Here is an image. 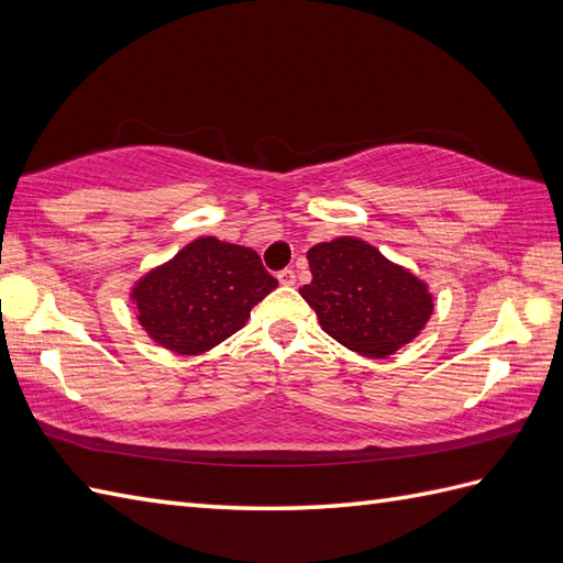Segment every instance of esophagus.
Listing matches in <instances>:
<instances>
[{"label": "esophagus", "mask_w": 563, "mask_h": 563, "mask_svg": "<svg viewBox=\"0 0 563 563\" xmlns=\"http://www.w3.org/2000/svg\"><path fill=\"white\" fill-rule=\"evenodd\" d=\"M277 279H279V284H284V286H294V284H296V272H294L291 267H286V269H282V272L277 274Z\"/></svg>", "instance_id": "1"}]
</instances>
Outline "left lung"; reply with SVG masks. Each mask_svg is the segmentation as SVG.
<instances>
[{"mask_svg": "<svg viewBox=\"0 0 563 563\" xmlns=\"http://www.w3.org/2000/svg\"><path fill=\"white\" fill-rule=\"evenodd\" d=\"M308 263L312 282L300 296L324 332L355 353L387 358L430 320L428 286L365 241L318 243L308 251Z\"/></svg>", "mask_w": 563, "mask_h": 563, "instance_id": "obj_1", "label": "left lung"}]
</instances>
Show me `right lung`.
<instances>
[{
    "mask_svg": "<svg viewBox=\"0 0 563 563\" xmlns=\"http://www.w3.org/2000/svg\"><path fill=\"white\" fill-rule=\"evenodd\" d=\"M277 284L255 251L198 239L150 272L133 298L141 324L157 344L198 355L241 329Z\"/></svg>",
    "mask_w": 563,
    "mask_h": 563,
    "instance_id": "add662e5",
    "label": "right lung"
}]
</instances>
